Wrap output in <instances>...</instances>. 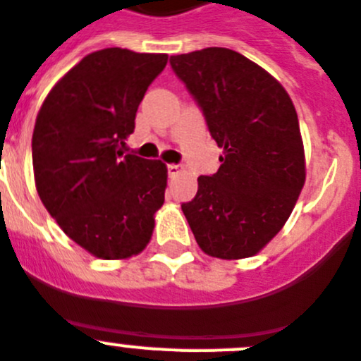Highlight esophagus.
<instances>
[{"mask_svg": "<svg viewBox=\"0 0 361 361\" xmlns=\"http://www.w3.org/2000/svg\"><path fill=\"white\" fill-rule=\"evenodd\" d=\"M181 171H183V167H181V165H174V164L167 165V173L171 178H176Z\"/></svg>", "mask_w": 361, "mask_h": 361, "instance_id": "esophagus-1", "label": "esophagus"}]
</instances>
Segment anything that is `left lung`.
I'll use <instances>...</instances> for the list:
<instances>
[{"label":"left lung","instance_id":"obj_1","mask_svg":"<svg viewBox=\"0 0 361 361\" xmlns=\"http://www.w3.org/2000/svg\"><path fill=\"white\" fill-rule=\"evenodd\" d=\"M171 66L223 149L217 173L197 178L181 210L207 255L252 257L281 232L306 181L293 102L264 68L228 48L171 55Z\"/></svg>","mask_w":361,"mask_h":361}]
</instances>
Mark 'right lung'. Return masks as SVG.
<instances>
[{
  "label": "right lung",
  "instance_id": "right-lung-1",
  "mask_svg": "<svg viewBox=\"0 0 361 361\" xmlns=\"http://www.w3.org/2000/svg\"><path fill=\"white\" fill-rule=\"evenodd\" d=\"M167 54L104 48L55 84L35 118L37 194L71 241L99 259L138 255L164 204L167 167L124 154L136 109Z\"/></svg>",
  "mask_w": 361,
  "mask_h": 361
}]
</instances>
